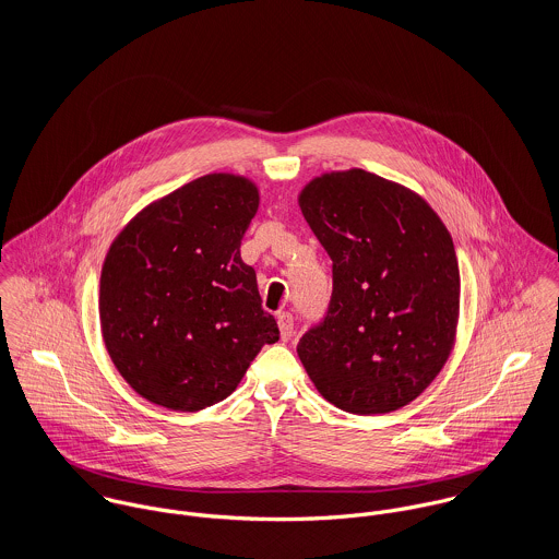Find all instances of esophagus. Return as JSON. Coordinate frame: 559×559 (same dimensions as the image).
Returning <instances> with one entry per match:
<instances>
[{
  "label": "esophagus",
  "mask_w": 559,
  "mask_h": 559,
  "mask_svg": "<svg viewBox=\"0 0 559 559\" xmlns=\"http://www.w3.org/2000/svg\"><path fill=\"white\" fill-rule=\"evenodd\" d=\"M277 324H280V335L284 342H288L295 333V319L290 312H280L277 314Z\"/></svg>",
  "instance_id": "1"
}]
</instances>
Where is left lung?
I'll list each match as a JSON object with an SVG mask.
<instances>
[{
    "mask_svg": "<svg viewBox=\"0 0 559 559\" xmlns=\"http://www.w3.org/2000/svg\"><path fill=\"white\" fill-rule=\"evenodd\" d=\"M299 206L333 262L326 314L299 340V359L337 408L396 411L435 381L454 346L452 237L417 193L366 169L322 174Z\"/></svg>",
    "mask_w": 559,
    "mask_h": 559,
    "instance_id": "obj_1",
    "label": "left lung"
}]
</instances>
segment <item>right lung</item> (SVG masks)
<instances>
[{
  "instance_id": "right-lung-1",
  "label": "right lung",
  "mask_w": 559,
  "mask_h": 559,
  "mask_svg": "<svg viewBox=\"0 0 559 559\" xmlns=\"http://www.w3.org/2000/svg\"><path fill=\"white\" fill-rule=\"evenodd\" d=\"M258 189L235 174H209L146 206L111 242L98 314L122 379L171 411L228 399L264 344L280 340L262 310L255 271L240 240Z\"/></svg>"
}]
</instances>
